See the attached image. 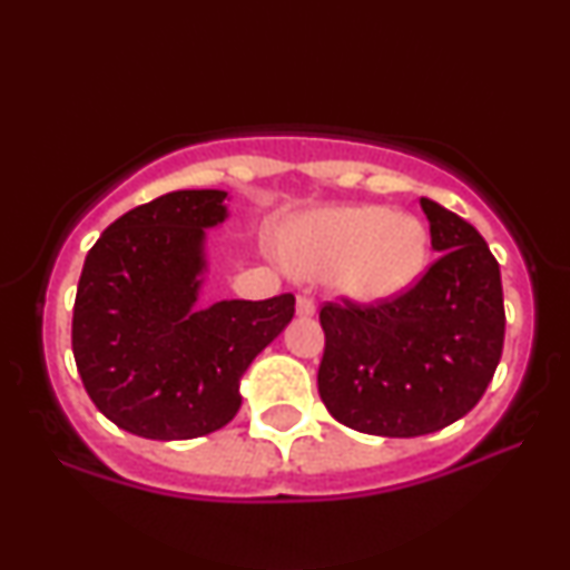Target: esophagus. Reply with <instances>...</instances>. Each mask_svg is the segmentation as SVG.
<instances>
[{
	"label": "esophagus",
	"instance_id": "esophagus-1",
	"mask_svg": "<svg viewBox=\"0 0 570 570\" xmlns=\"http://www.w3.org/2000/svg\"><path fill=\"white\" fill-rule=\"evenodd\" d=\"M316 313V303H313L311 297H305V294H299L297 297V316H313Z\"/></svg>",
	"mask_w": 570,
	"mask_h": 570
}]
</instances>
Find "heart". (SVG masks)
Listing matches in <instances>:
<instances>
[{"label":"heart","mask_w":570,"mask_h":570,"mask_svg":"<svg viewBox=\"0 0 570 570\" xmlns=\"http://www.w3.org/2000/svg\"><path fill=\"white\" fill-rule=\"evenodd\" d=\"M281 248L297 276H335L337 289L348 297L381 303L421 278L431 238L415 214L362 203L322 208L292 222Z\"/></svg>","instance_id":"b5f03b06"}]
</instances>
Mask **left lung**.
I'll list each match as a JSON object with an SVG mask.
<instances>
[{"instance_id":"obj_1","label":"left lung","mask_w":570,"mask_h":570,"mask_svg":"<svg viewBox=\"0 0 570 570\" xmlns=\"http://www.w3.org/2000/svg\"><path fill=\"white\" fill-rule=\"evenodd\" d=\"M442 257L375 305L326 303L318 394L343 426L375 436L440 431L485 394L503 351L501 271L480 233L421 198Z\"/></svg>"}]
</instances>
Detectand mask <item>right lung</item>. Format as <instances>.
Segmentation results:
<instances>
[{
    "instance_id": "add662e5",
    "label": "right lung",
    "mask_w": 570,
    "mask_h": 570,
    "mask_svg": "<svg viewBox=\"0 0 570 570\" xmlns=\"http://www.w3.org/2000/svg\"><path fill=\"white\" fill-rule=\"evenodd\" d=\"M222 189H176L115 219L85 257L71 351L94 404L144 440H195L233 421L240 377L294 316V294L198 307Z\"/></svg>"
}]
</instances>
